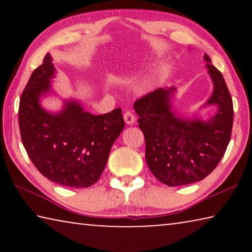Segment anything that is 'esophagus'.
<instances>
[{"mask_svg": "<svg viewBox=\"0 0 252 252\" xmlns=\"http://www.w3.org/2000/svg\"><path fill=\"white\" fill-rule=\"evenodd\" d=\"M123 118H125V121L126 125H133L135 121V117L134 113L132 112L131 110H126L125 113H123Z\"/></svg>", "mask_w": 252, "mask_h": 252, "instance_id": "esophagus-1", "label": "esophagus"}]
</instances>
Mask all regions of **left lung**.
Instances as JSON below:
<instances>
[{
    "label": "left lung",
    "mask_w": 252,
    "mask_h": 252,
    "mask_svg": "<svg viewBox=\"0 0 252 252\" xmlns=\"http://www.w3.org/2000/svg\"><path fill=\"white\" fill-rule=\"evenodd\" d=\"M215 84L208 104H217L211 120L185 121L170 110L173 89H157L134 102L139 127L146 139V161L158 180L169 187L202 180L222 159L231 138L233 104L221 72L204 54Z\"/></svg>",
    "instance_id": "left-lung-1"
}]
</instances>
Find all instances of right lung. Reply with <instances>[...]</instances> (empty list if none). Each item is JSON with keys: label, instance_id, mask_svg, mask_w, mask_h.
<instances>
[{"label": "right lung", "instance_id": "obj_1", "mask_svg": "<svg viewBox=\"0 0 252 252\" xmlns=\"http://www.w3.org/2000/svg\"><path fill=\"white\" fill-rule=\"evenodd\" d=\"M53 74L46 54L21 95V139L33 164L49 180L64 187H90L99 180L111 147L125 127L122 110L93 116L75 102H66L59 114L48 113L39 99L50 90Z\"/></svg>", "mask_w": 252, "mask_h": 252}]
</instances>
